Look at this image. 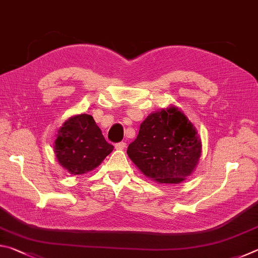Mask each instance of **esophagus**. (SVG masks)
<instances>
[{
  "label": "esophagus",
  "mask_w": 258,
  "mask_h": 258,
  "mask_svg": "<svg viewBox=\"0 0 258 258\" xmlns=\"http://www.w3.org/2000/svg\"><path fill=\"white\" fill-rule=\"evenodd\" d=\"M115 148L117 150H124L125 148H126V143L125 142H119V143H117V145L115 146Z\"/></svg>",
  "instance_id": "34e87169"
}]
</instances>
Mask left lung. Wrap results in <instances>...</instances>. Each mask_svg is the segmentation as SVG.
<instances>
[{
    "label": "left lung",
    "mask_w": 258,
    "mask_h": 258,
    "mask_svg": "<svg viewBox=\"0 0 258 258\" xmlns=\"http://www.w3.org/2000/svg\"><path fill=\"white\" fill-rule=\"evenodd\" d=\"M202 148L194 124L181 109L169 106L151 112L143 120L127 155L147 177L178 184L197 167Z\"/></svg>",
    "instance_id": "1"
}]
</instances>
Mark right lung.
I'll return each mask as SVG.
<instances>
[{
	"label": "right lung",
	"instance_id": "1",
	"mask_svg": "<svg viewBox=\"0 0 258 258\" xmlns=\"http://www.w3.org/2000/svg\"><path fill=\"white\" fill-rule=\"evenodd\" d=\"M54 154L69 174H86L102 163L113 147L104 140L93 117L87 113L72 116L55 135Z\"/></svg>",
	"mask_w": 258,
	"mask_h": 258
}]
</instances>
